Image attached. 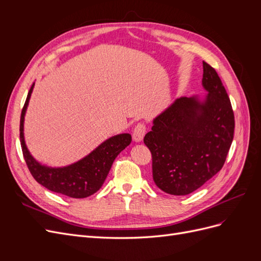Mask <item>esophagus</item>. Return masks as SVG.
Returning <instances> with one entry per match:
<instances>
[{
  "label": "esophagus",
  "instance_id": "34e87169",
  "mask_svg": "<svg viewBox=\"0 0 261 261\" xmlns=\"http://www.w3.org/2000/svg\"><path fill=\"white\" fill-rule=\"evenodd\" d=\"M145 134H146V125L144 123H138L133 130V139L135 140L136 143H140V141L143 140Z\"/></svg>",
  "mask_w": 261,
  "mask_h": 261
}]
</instances>
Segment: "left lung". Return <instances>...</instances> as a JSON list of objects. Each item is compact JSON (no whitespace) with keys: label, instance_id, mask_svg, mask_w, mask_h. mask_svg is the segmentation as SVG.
I'll return each mask as SVG.
<instances>
[{"label":"left lung","instance_id":"obj_1","mask_svg":"<svg viewBox=\"0 0 261 261\" xmlns=\"http://www.w3.org/2000/svg\"><path fill=\"white\" fill-rule=\"evenodd\" d=\"M202 87L208 93L180 97L153 120L145 145L152 154L155 185L184 196L222 169L234 136V113L216 69L202 62Z\"/></svg>","mask_w":261,"mask_h":261}]
</instances>
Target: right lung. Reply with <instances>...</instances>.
I'll list each match as a JSON object with an SVG mask.
<instances>
[{"mask_svg": "<svg viewBox=\"0 0 261 261\" xmlns=\"http://www.w3.org/2000/svg\"><path fill=\"white\" fill-rule=\"evenodd\" d=\"M34 87L35 83L31 86L25 106L22 108L19 127L22 154L31 175L39 184L54 193L72 198H86L91 196L103 185L118 153L130 144V134H118L108 138L83 159L66 167L52 168L41 164L29 152L23 136V122Z\"/></svg>", "mask_w": 261, "mask_h": 261, "instance_id": "add662e5", "label": "right lung"}]
</instances>
